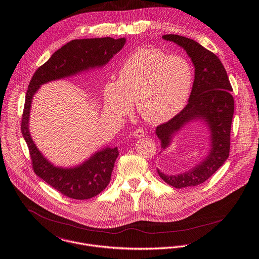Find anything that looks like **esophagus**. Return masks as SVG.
<instances>
[{"instance_id": "1", "label": "esophagus", "mask_w": 259, "mask_h": 259, "mask_svg": "<svg viewBox=\"0 0 259 259\" xmlns=\"http://www.w3.org/2000/svg\"><path fill=\"white\" fill-rule=\"evenodd\" d=\"M133 135H134V137H136V138H141V137H144V136H145V131H144L143 129H141V128H138V129H136V130L133 132Z\"/></svg>"}]
</instances>
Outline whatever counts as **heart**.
<instances>
[{
  "mask_svg": "<svg viewBox=\"0 0 259 259\" xmlns=\"http://www.w3.org/2000/svg\"><path fill=\"white\" fill-rule=\"evenodd\" d=\"M193 81V68L186 58L140 48L123 61L117 81L105 84L104 107L112 117L122 118L136 101L137 111L146 121L164 123L184 109Z\"/></svg>",
  "mask_w": 259,
  "mask_h": 259,
  "instance_id": "obj_1",
  "label": "heart"
}]
</instances>
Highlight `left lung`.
I'll return each mask as SVG.
<instances>
[{
    "label": "left lung",
    "mask_w": 259,
    "mask_h": 259,
    "mask_svg": "<svg viewBox=\"0 0 259 259\" xmlns=\"http://www.w3.org/2000/svg\"><path fill=\"white\" fill-rule=\"evenodd\" d=\"M162 38L186 51L194 65L195 75L188 104L178 115L156 128L161 148L169 147L173 136L187 123L201 120L210 131V150L205 159L187 172L177 175H167L159 169L157 172L167 184L175 188L196 186L211 177L229 156L234 113L232 87L224 66L214 53L183 36L169 34Z\"/></svg>",
    "instance_id": "left-lung-1"
}]
</instances>
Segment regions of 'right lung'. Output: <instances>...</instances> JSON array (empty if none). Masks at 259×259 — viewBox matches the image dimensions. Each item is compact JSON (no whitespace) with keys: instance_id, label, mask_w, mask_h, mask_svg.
I'll use <instances>...</instances> for the list:
<instances>
[{"instance_id":"obj_1","label":"right lung","mask_w":259,"mask_h":259,"mask_svg":"<svg viewBox=\"0 0 259 259\" xmlns=\"http://www.w3.org/2000/svg\"><path fill=\"white\" fill-rule=\"evenodd\" d=\"M125 43V38L116 40L110 37L73 40L54 53L45 64L38 68L28 86L21 131L29 148L34 172L69 198L89 199L103 191L111 180L114 163L119 155L118 148H104L75 167L54 166L39 151L29 131L32 99L43 84L103 67Z\"/></svg>"}]
</instances>
